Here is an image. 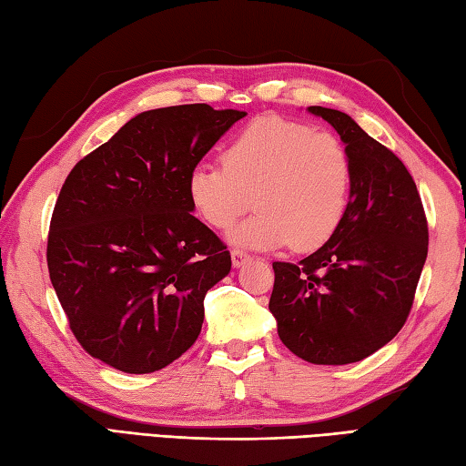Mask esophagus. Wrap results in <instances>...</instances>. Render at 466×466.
<instances>
[{
  "instance_id": "1",
  "label": "esophagus",
  "mask_w": 466,
  "mask_h": 466,
  "mask_svg": "<svg viewBox=\"0 0 466 466\" xmlns=\"http://www.w3.org/2000/svg\"><path fill=\"white\" fill-rule=\"evenodd\" d=\"M230 256H232V264H234V268H240V266H244L246 262L250 260V256L246 254L244 250H238V248L232 250V252H230Z\"/></svg>"
}]
</instances>
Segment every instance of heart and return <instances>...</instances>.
I'll return each mask as SVG.
<instances>
[{
	"instance_id": "heart-1",
	"label": "heart",
	"mask_w": 466,
	"mask_h": 466,
	"mask_svg": "<svg viewBox=\"0 0 466 466\" xmlns=\"http://www.w3.org/2000/svg\"><path fill=\"white\" fill-rule=\"evenodd\" d=\"M222 162L198 164L187 177V196L216 230L230 228L252 202L258 206L232 232L236 244L264 250L292 242L296 250H314L332 238L349 210V150L309 124L256 117L226 146Z\"/></svg>"
}]
</instances>
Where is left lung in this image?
<instances>
[{"mask_svg": "<svg viewBox=\"0 0 466 466\" xmlns=\"http://www.w3.org/2000/svg\"><path fill=\"white\" fill-rule=\"evenodd\" d=\"M346 144L350 202L332 238L299 264L274 262L268 309L286 349L312 364L359 362L409 319L429 252L420 196L397 156L349 114L310 106Z\"/></svg>", "mask_w": 466, "mask_h": 466, "instance_id": "1", "label": "left lung"}]
</instances>
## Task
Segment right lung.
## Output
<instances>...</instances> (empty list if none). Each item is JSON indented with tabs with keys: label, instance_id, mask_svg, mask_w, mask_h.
Masks as SVG:
<instances>
[{
	"label": "right lung",
	"instance_id": "add662e5",
	"mask_svg": "<svg viewBox=\"0 0 466 466\" xmlns=\"http://www.w3.org/2000/svg\"><path fill=\"white\" fill-rule=\"evenodd\" d=\"M246 116L186 104L142 112L74 166L47 236V270L82 349L127 374L164 369L202 330L230 252L192 216L187 177Z\"/></svg>",
	"mask_w": 466,
	"mask_h": 466
}]
</instances>
